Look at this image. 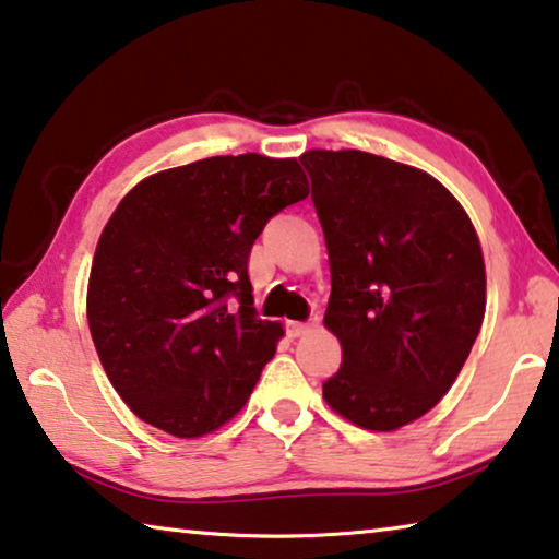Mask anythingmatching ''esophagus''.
Masks as SVG:
<instances>
[{
    "mask_svg": "<svg viewBox=\"0 0 559 559\" xmlns=\"http://www.w3.org/2000/svg\"><path fill=\"white\" fill-rule=\"evenodd\" d=\"M308 331H311V325H308V323L286 321V335H288V338H300V335H306Z\"/></svg>",
    "mask_w": 559,
    "mask_h": 559,
    "instance_id": "esophagus-1",
    "label": "esophagus"
}]
</instances>
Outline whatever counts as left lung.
<instances>
[{
    "label": "left lung",
    "mask_w": 559,
    "mask_h": 559,
    "mask_svg": "<svg viewBox=\"0 0 559 559\" xmlns=\"http://www.w3.org/2000/svg\"><path fill=\"white\" fill-rule=\"evenodd\" d=\"M343 362L323 383L366 430L418 420L455 383L485 316L477 234L445 186L368 152H306Z\"/></svg>",
    "instance_id": "obj_1"
}]
</instances>
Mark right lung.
I'll use <instances>...</instances> for the list:
<instances>
[{
	"mask_svg": "<svg viewBox=\"0 0 559 559\" xmlns=\"http://www.w3.org/2000/svg\"><path fill=\"white\" fill-rule=\"evenodd\" d=\"M308 197L296 158L211 156L134 186L104 226L86 316L121 401L176 438L241 411L283 328L261 321L248 253Z\"/></svg>",
	"mask_w": 559,
	"mask_h": 559,
	"instance_id": "add662e5",
	"label": "right lung"
}]
</instances>
